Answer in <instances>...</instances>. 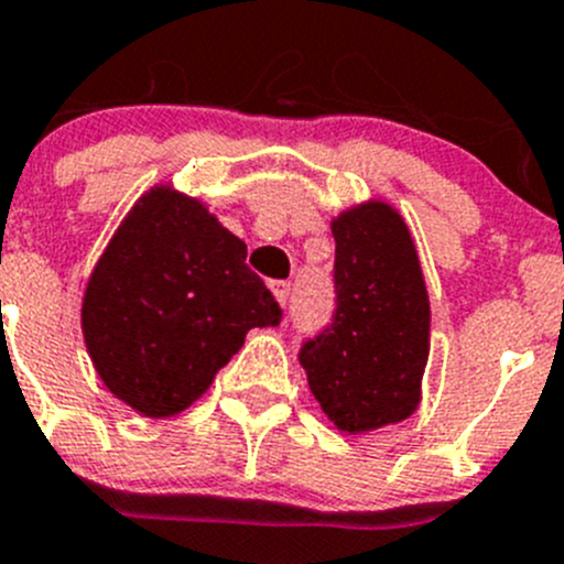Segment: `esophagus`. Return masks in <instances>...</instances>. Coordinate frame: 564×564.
I'll return each mask as SVG.
<instances>
[{
  "instance_id": "esophagus-1",
  "label": "esophagus",
  "mask_w": 564,
  "mask_h": 564,
  "mask_svg": "<svg viewBox=\"0 0 564 564\" xmlns=\"http://www.w3.org/2000/svg\"><path fill=\"white\" fill-rule=\"evenodd\" d=\"M270 289H272V294H275V300H278V303H281V305H286L289 297H292V283H286V281H272Z\"/></svg>"
}]
</instances>
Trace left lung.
Here are the masks:
<instances>
[{
    "instance_id": "1",
    "label": "left lung",
    "mask_w": 564,
    "mask_h": 564,
    "mask_svg": "<svg viewBox=\"0 0 564 564\" xmlns=\"http://www.w3.org/2000/svg\"><path fill=\"white\" fill-rule=\"evenodd\" d=\"M336 239L333 325L303 344L308 388L347 435L415 413L430 358V297L408 223L386 200L349 206Z\"/></svg>"
}]
</instances>
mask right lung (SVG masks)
<instances>
[{"label":"right lung","instance_id":"right-lung-1","mask_svg":"<svg viewBox=\"0 0 564 564\" xmlns=\"http://www.w3.org/2000/svg\"><path fill=\"white\" fill-rule=\"evenodd\" d=\"M248 245L198 198L160 184L131 206L87 278L82 336L115 399L171 419L206 393L250 327L281 308Z\"/></svg>","mask_w":564,"mask_h":564}]
</instances>
